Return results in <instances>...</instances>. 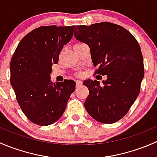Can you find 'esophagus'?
Here are the masks:
<instances>
[{
	"label": "esophagus",
	"mask_w": 157,
	"mask_h": 157,
	"mask_svg": "<svg viewBox=\"0 0 157 157\" xmlns=\"http://www.w3.org/2000/svg\"><path fill=\"white\" fill-rule=\"evenodd\" d=\"M82 84H83V82H82L81 80H77V81H76V85H77V86H81Z\"/></svg>",
	"instance_id": "34e87169"
}]
</instances>
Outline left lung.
Instances as JSON below:
<instances>
[{
	"instance_id": "left-lung-1",
	"label": "left lung",
	"mask_w": 157,
	"mask_h": 157,
	"mask_svg": "<svg viewBox=\"0 0 157 157\" xmlns=\"http://www.w3.org/2000/svg\"><path fill=\"white\" fill-rule=\"evenodd\" d=\"M74 37L90 47L93 65L98 67L95 74L107 75L102 86L96 80L83 82L89 90L85 109L101 123L119 121L137 99L144 76L137 39L124 27L109 22L76 26Z\"/></svg>"
}]
</instances>
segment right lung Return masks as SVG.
I'll use <instances>...</instances> for the list:
<instances>
[{"label":"right lung","mask_w":157,"mask_h":157,"mask_svg":"<svg viewBox=\"0 0 157 157\" xmlns=\"http://www.w3.org/2000/svg\"><path fill=\"white\" fill-rule=\"evenodd\" d=\"M74 26H44L22 39L10 61V83L16 98L28 119L46 126L64 113L74 80L53 83L52 67L58 64L59 54L74 35Z\"/></svg>","instance_id":"add662e5"}]
</instances>
